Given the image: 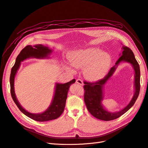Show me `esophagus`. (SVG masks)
<instances>
[{"mask_svg": "<svg viewBox=\"0 0 148 148\" xmlns=\"http://www.w3.org/2000/svg\"><path fill=\"white\" fill-rule=\"evenodd\" d=\"M76 83H77L78 84H79V85H82V86H83V82L80 79H77V80H76Z\"/></svg>", "mask_w": 148, "mask_h": 148, "instance_id": "esophagus-1", "label": "esophagus"}]
</instances>
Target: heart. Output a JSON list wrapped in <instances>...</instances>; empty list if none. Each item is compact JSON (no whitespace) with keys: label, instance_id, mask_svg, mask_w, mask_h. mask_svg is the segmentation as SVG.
I'll list each match as a JSON object with an SVG mask.
<instances>
[{"label":"heart","instance_id":"heart-1","mask_svg":"<svg viewBox=\"0 0 148 148\" xmlns=\"http://www.w3.org/2000/svg\"><path fill=\"white\" fill-rule=\"evenodd\" d=\"M69 60L75 68H84V77L91 82L104 77L111 64V57L109 53L96 47L73 52L69 55Z\"/></svg>","mask_w":148,"mask_h":148}]
</instances>
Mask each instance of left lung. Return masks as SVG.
Masks as SVG:
<instances>
[{
    "label": "left lung",
    "instance_id": "left-lung-1",
    "mask_svg": "<svg viewBox=\"0 0 148 148\" xmlns=\"http://www.w3.org/2000/svg\"><path fill=\"white\" fill-rule=\"evenodd\" d=\"M123 52L115 62V65L112 67L104 78L96 82H84V101L88 111L97 119L109 121L120 117L121 115L131 108L135 104L140 91V69L133 51L127 46H123ZM121 61H127L131 63L135 70V88L136 92L132 99L124 109L117 113H110L107 111L102 106L101 102L103 99L102 89L105 83L113 74L116 67Z\"/></svg>",
    "mask_w": 148,
    "mask_h": 148
}]
</instances>
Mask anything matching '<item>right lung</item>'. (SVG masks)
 Returning <instances> with one entry per match:
<instances>
[{
	"instance_id": "1",
	"label": "right lung",
	"mask_w": 148,
	"mask_h": 148,
	"mask_svg": "<svg viewBox=\"0 0 148 148\" xmlns=\"http://www.w3.org/2000/svg\"><path fill=\"white\" fill-rule=\"evenodd\" d=\"M52 51L48 47L44 46L42 44H38L31 46L30 45L26 46L23 49L20 53L17 56L15 64L12 68L10 83V92L13 101L15 102L17 107L27 117L33 119L38 122H46L48 120H52L59 117L63 113L65 109L66 100L67 98V94L69 90V88L71 84L75 82V79H73L71 81L64 84L56 83V90L53 100L51 106L49 108L41 114H31L26 111L21 106L18 101L14 91V79L15 75L18 70L21 64V62L28 58L33 57L37 59H43L46 58L52 53Z\"/></svg>"
}]
</instances>
